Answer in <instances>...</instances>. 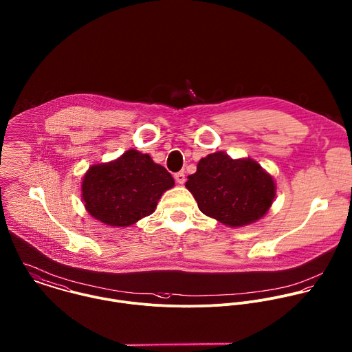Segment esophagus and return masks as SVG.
Masks as SVG:
<instances>
[{
  "label": "esophagus",
  "mask_w": 352,
  "mask_h": 352,
  "mask_svg": "<svg viewBox=\"0 0 352 352\" xmlns=\"http://www.w3.org/2000/svg\"><path fill=\"white\" fill-rule=\"evenodd\" d=\"M174 178H175V181H177V184H179V185H182L184 182H185V173L184 171H179V173H175L174 174Z\"/></svg>",
  "instance_id": "34e87169"
}]
</instances>
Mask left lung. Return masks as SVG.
Masks as SVG:
<instances>
[{"label": "left lung", "mask_w": 352, "mask_h": 352, "mask_svg": "<svg viewBox=\"0 0 352 352\" xmlns=\"http://www.w3.org/2000/svg\"><path fill=\"white\" fill-rule=\"evenodd\" d=\"M185 186L195 196L200 211L231 227L263 217L275 199V184L252 159H231L214 152L201 159Z\"/></svg>", "instance_id": "obj_1"}]
</instances>
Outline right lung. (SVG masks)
I'll list each match as a JSON object with an SVG mask.
<instances>
[{
    "label": "right lung",
    "instance_id": "1",
    "mask_svg": "<svg viewBox=\"0 0 352 352\" xmlns=\"http://www.w3.org/2000/svg\"><path fill=\"white\" fill-rule=\"evenodd\" d=\"M174 186L171 174L149 155L129 149L107 164L92 166L82 181V200L95 219L128 227L155 211L162 195Z\"/></svg>",
    "mask_w": 352,
    "mask_h": 352
}]
</instances>
